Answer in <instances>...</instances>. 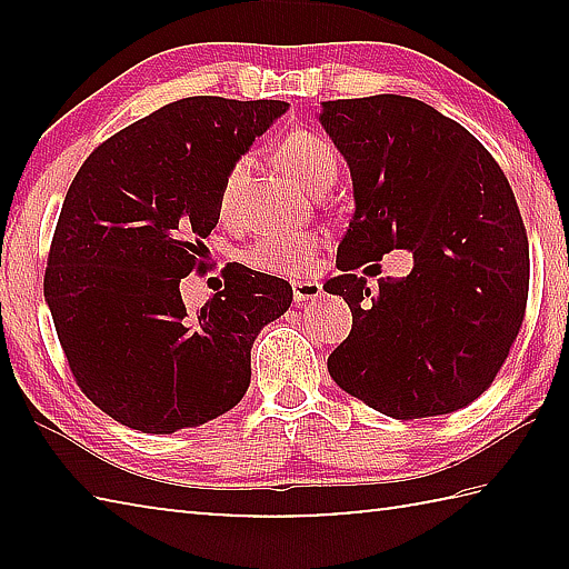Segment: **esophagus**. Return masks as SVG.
I'll list each match as a JSON object with an SVG mask.
<instances>
[{"label":"esophagus","mask_w":569,"mask_h":569,"mask_svg":"<svg viewBox=\"0 0 569 569\" xmlns=\"http://www.w3.org/2000/svg\"><path fill=\"white\" fill-rule=\"evenodd\" d=\"M323 286L319 278H298L293 281V301L296 303H308V301H316V298L321 296Z\"/></svg>","instance_id":"esophagus-1"}]
</instances>
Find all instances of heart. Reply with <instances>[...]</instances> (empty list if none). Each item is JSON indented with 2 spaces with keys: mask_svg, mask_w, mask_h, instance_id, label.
Returning a JSON list of instances; mask_svg holds the SVG:
<instances>
[{
  "mask_svg": "<svg viewBox=\"0 0 569 569\" xmlns=\"http://www.w3.org/2000/svg\"><path fill=\"white\" fill-rule=\"evenodd\" d=\"M281 158L286 162V168L313 192L331 188V182L336 180V170H339L336 148L323 138V134L311 130L293 132L291 138L283 142ZM248 168L250 160L240 158L226 172L223 188H220V213L223 216L233 213L240 186H243V180L248 176ZM316 248H319V238L316 236H266L248 248L246 263L266 273H301L311 266Z\"/></svg>",
  "mask_w": 569,
  "mask_h": 569,
  "instance_id": "1",
  "label": "heart"
}]
</instances>
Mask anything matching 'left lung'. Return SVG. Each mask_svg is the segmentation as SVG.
<instances>
[{"label":"left lung","instance_id":"left-lung-1","mask_svg":"<svg viewBox=\"0 0 569 569\" xmlns=\"http://www.w3.org/2000/svg\"><path fill=\"white\" fill-rule=\"evenodd\" d=\"M321 108L356 203L336 258L343 273L323 286L353 313L331 379L393 419L467 407L525 321L529 243L515 192L475 134L427 102L373 94ZM393 247L412 250V273L371 292L355 268Z\"/></svg>","mask_w":569,"mask_h":569}]
</instances>
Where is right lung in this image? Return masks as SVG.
<instances>
[{"mask_svg": "<svg viewBox=\"0 0 569 569\" xmlns=\"http://www.w3.org/2000/svg\"><path fill=\"white\" fill-rule=\"evenodd\" d=\"M288 110L281 100L170 102L92 150L67 190L44 301L94 407L146 435L220 417L250 383V346L293 301L246 266L190 313L180 281L206 268L230 166Z\"/></svg>", "mask_w": 569, "mask_h": 569, "instance_id": "right-lung-1", "label": "right lung"}]
</instances>
